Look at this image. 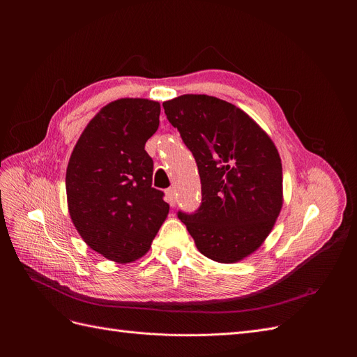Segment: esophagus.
<instances>
[{
    "label": "esophagus",
    "mask_w": 357,
    "mask_h": 357,
    "mask_svg": "<svg viewBox=\"0 0 357 357\" xmlns=\"http://www.w3.org/2000/svg\"><path fill=\"white\" fill-rule=\"evenodd\" d=\"M166 201L169 202V205H171V207H175V204H176V194H175V190H174V188L166 190Z\"/></svg>",
    "instance_id": "esophagus-1"
}]
</instances>
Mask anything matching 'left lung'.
<instances>
[{"mask_svg": "<svg viewBox=\"0 0 357 357\" xmlns=\"http://www.w3.org/2000/svg\"><path fill=\"white\" fill-rule=\"evenodd\" d=\"M197 162L202 201L178 217L197 249L220 264L252 255L282 208V163L271 137L245 111L210 96L163 102Z\"/></svg>", "mask_w": 357, "mask_h": 357, "instance_id": "8db88e82", "label": "left lung"}]
</instances>
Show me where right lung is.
Returning <instances> with one entry per match:
<instances>
[{
  "label": "right lung",
  "mask_w": 357,
  "mask_h": 357,
  "mask_svg": "<svg viewBox=\"0 0 357 357\" xmlns=\"http://www.w3.org/2000/svg\"><path fill=\"white\" fill-rule=\"evenodd\" d=\"M159 114L156 101L109 102L88 123L68 163L73 226L92 250L117 264L146 255L169 213L163 192L152 188L153 160L144 150Z\"/></svg>",
  "instance_id": "add662e5"
}]
</instances>
